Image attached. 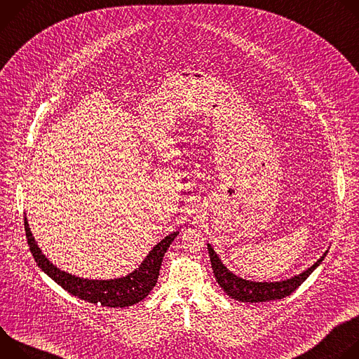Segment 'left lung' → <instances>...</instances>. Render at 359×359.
<instances>
[{"instance_id":"1","label":"left lung","mask_w":359,"mask_h":359,"mask_svg":"<svg viewBox=\"0 0 359 359\" xmlns=\"http://www.w3.org/2000/svg\"><path fill=\"white\" fill-rule=\"evenodd\" d=\"M208 248H209L212 269H213L216 281L227 295L241 302H266L273 299H281L290 295L323 263V260L325 259V255L328 252L327 250L310 269H306L305 271L291 278L281 280V281H252V280H245L234 274L233 271H230L226 267V264H223L219 254L215 251L210 243H208Z\"/></svg>"}]
</instances>
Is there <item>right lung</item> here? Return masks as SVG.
<instances>
[{
    "label": "right lung",
    "mask_w": 359,
    "mask_h": 359,
    "mask_svg": "<svg viewBox=\"0 0 359 359\" xmlns=\"http://www.w3.org/2000/svg\"><path fill=\"white\" fill-rule=\"evenodd\" d=\"M24 223L28 245L34 255V260L48 277L53 278L69 294L92 304L111 306V309H125V306L140 302L149 295V292L158 283L159 270L165 257V252L180 233V230H176L163 237L147 252L139 267H136L132 273L118 278L90 280L64 271L53 262H49V259L42 252L38 243L35 241V237L32 236L27 216L24 219Z\"/></svg>",
    "instance_id": "1"
}]
</instances>
